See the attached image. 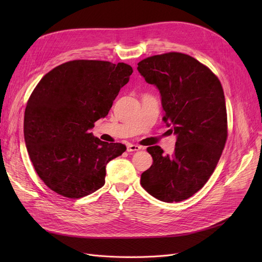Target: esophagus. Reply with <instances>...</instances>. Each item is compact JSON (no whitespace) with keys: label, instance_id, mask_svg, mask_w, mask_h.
<instances>
[{"label":"esophagus","instance_id":"34e87169","mask_svg":"<svg viewBox=\"0 0 262 262\" xmlns=\"http://www.w3.org/2000/svg\"><path fill=\"white\" fill-rule=\"evenodd\" d=\"M142 147L136 144H128L127 145V152H136V150H140Z\"/></svg>","mask_w":262,"mask_h":262}]
</instances>
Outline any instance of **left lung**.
<instances>
[{
  "label": "left lung",
  "mask_w": 262,
  "mask_h": 262,
  "mask_svg": "<svg viewBox=\"0 0 262 262\" xmlns=\"http://www.w3.org/2000/svg\"><path fill=\"white\" fill-rule=\"evenodd\" d=\"M137 70L159 90L162 120L177 137L172 155L158 145L147 147L153 164L141 174V186L162 202L187 200L207 183L225 146L222 85L210 69L183 53L147 57Z\"/></svg>",
  "instance_id": "1"
}]
</instances>
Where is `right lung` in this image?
<instances>
[{
    "mask_svg": "<svg viewBox=\"0 0 262 262\" xmlns=\"http://www.w3.org/2000/svg\"><path fill=\"white\" fill-rule=\"evenodd\" d=\"M133 68L102 60H72L47 73L34 89L24 114V139L38 176L69 198L89 195L105 184L106 166L125 152L121 143L93 136Z\"/></svg>",
    "mask_w": 262,
    "mask_h": 262,
    "instance_id": "obj_1",
    "label": "right lung"
}]
</instances>
